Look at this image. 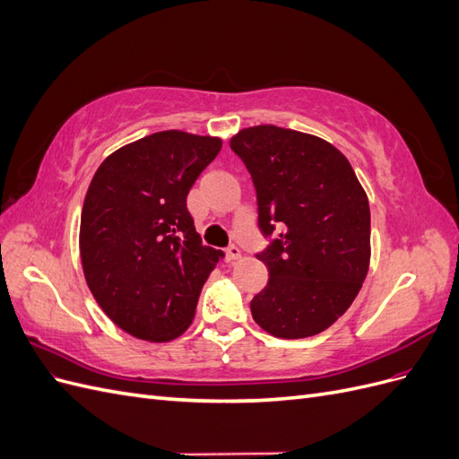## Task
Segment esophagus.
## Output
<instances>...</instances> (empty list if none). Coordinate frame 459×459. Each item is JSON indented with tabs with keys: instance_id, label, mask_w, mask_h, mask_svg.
<instances>
[{
	"instance_id": "esophagus-1",
	"label": "esophagus",
	"mask_w": 459,
	"mask_h": 459,
	"mask_svg": "<svg viewBox=\"0 0 459 459\" xmlns=\"http://www.w3.org/2000/svg\"><path fill=\"white\" fill-rule=\"evenodd\" d=\"M226 256H228V260H230V262L239 260V258H241V251H239V247L230 245V247L226 248Z\"/></svg>"
}]
</instances>
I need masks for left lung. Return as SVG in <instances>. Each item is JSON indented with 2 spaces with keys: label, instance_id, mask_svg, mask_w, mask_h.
<instances>
[{
  "label": "left lung",
  "instance_id": "1",
  "mask_svg": "<svg viewBox=\"0 0 459 459\" xmlns=\"http://www.w3.org/2000/svg\"><path fill=\"white\" fill-rule=\"evenodd\" d=\"M251 172L258 228L277 239L258 260L270 280L251 300L270 335L304 339L349 310L369 270L368 195L342 152L289 128H243L230 140Z\"/></svg>",
  "mask_w": 459,
  "mask_h": 459
}]
</instances>
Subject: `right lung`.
<instances>
[{
  "instance_id": "obj_1",
  "label": "right lung",
  "mask_w": 459,
  "mask_h": 459,
  "mask_svg": "<svg viewBox=\"0 0 459 459\" xmlns=\"http://www.w3.org/2000/svg\"><path fill=\"white\" fill-rule=\"evenodd\" d=\"M221 149L220 137L164 130L100 164L80 220V258L93 299L135 339L166 342L195 317L224 253L201 243L187 193Z\"/></svg>"
}]
</instances>
